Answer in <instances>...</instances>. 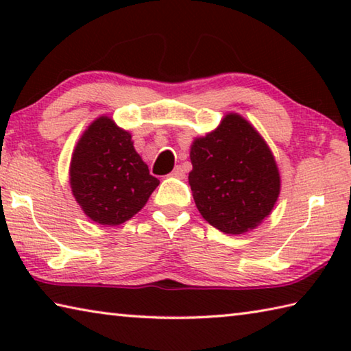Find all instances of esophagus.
I'll return each instance as SVG.
<instances>
[{
	"label": "esophagus",
	"mask_w": 351,
	"mask_h": 351,
	"mask_svg": "<svg viewBox=\"0 0 351 351\" xmlns=\"http://www.w3.org/2000/svg\"><path fill=\"white\" fill-rule=\"evenodd\" d=\"M171 176H175V178H184L186 176V170H184L181 165H176L175 167V170L171 171Z\"/></svg>",
	"instance_id": "obj_1"
}]
</instances>
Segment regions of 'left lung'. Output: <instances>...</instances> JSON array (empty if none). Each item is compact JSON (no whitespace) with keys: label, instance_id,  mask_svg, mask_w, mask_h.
Masks as SVG:
<instances>
[{"label":"left lung","instance_id":"left-lung-1","mask_svg":"<svg viewBox=\"0 0 351 351\" xmlns=\"http://www.w3.org/2000/svg\"><path fill=\"white\" fill-rule=\"evenodd\" d=\"M189 184L206 221L224 234H243L269 215L280 192L271 150L254 127L228 114L215 132L195 139Z\"/></svg>","mask_w":351,"mask_h":351}]
</instances>
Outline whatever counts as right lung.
Masks as SVG:
<instances>
[{
  "label": "right lung",
  "instance_id": "obj_1",
  "mask_svg": "<svg viewBox=\"0 0 351 351\" xmlns=\"http://www.w3.org/2000/svg\"><path fill=\"white\" fill-rule=\"evenodd\" d=\"M71 187L83 212L99 224L116 226L145 206L159 180L136 153L132 134L99 117L86 130L71 161Z\"/></svg>",
  "mask_w": 351,
  "mask_h": 351
}]
</instances>
